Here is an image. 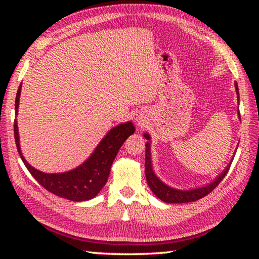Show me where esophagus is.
Segmentation results:
<instances>
[{
  "label": "esophagus",
  "instance_id": "1",
  "mask_svg": "<svg viewBox=\"0 0 259 259\" xmlns=\"http://www.w3.org/2000/svg\"><path fill=\"white\" fill-rule=\"evenodd\" d=\"M136 122H137V124H138V126H142V125H144V123H143V121H142V120H140V119H137V121H136Z\"/></svg>",
  "mask_w": 259,
  "mask_h": 259
}]
</instances>
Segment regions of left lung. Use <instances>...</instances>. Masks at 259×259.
<instances>
[{"mask_svg":"<svg viewBox=\"0 0 259 259\" xmlns=\"http://www.w3.org/2000/svg\"><path fill=\"white\" fill-rule=\"evenodd\" d=\"M235 91L236 95H238V100L239 98V88H238V83L235 82ZM239 117H240V112H238ZM147 140H150V135L145 134L144 135ZM146 154H145V175H146V179H147V184L152 192L159 198L160 200L163 201V202L166 203H186V202H193V201L200 200L201 198H203L207 194H209L210 192L213 191L216 188L219 183H221L224 177L226 176V174L229 172V169L231 166V163L226 166V169L223 171L219 176L214 179L212 183L208 184L203 187H199L195 188V190H188V191H181V190H176V188L169 187L168 185H165L164 183H162L159 178L155 176L154 171L152 169V161H151V144L147 143L146 144Z\"/></svg>","mask_w":259,"mask_h":259,"instance_id":"left-lung-1","label":"left lung"}]
</instances>
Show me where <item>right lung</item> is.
<instances>
[{
    "label": "right lung",
    "instance_id": "add662e5",
    "mask_svg": "<svg viewBox=\"0 0 259 259\" xmlns=\"http://www.w3.org/2000/svg\"><path fill=\"white\" fill-rule=\"evenodd\" d=\"M20 93L21 84L19 85L16 96V115L18 114ZM14 130L16 146L21 160L38 184L57 196L81 202V201L94 199L106 184L113 161L116 157L122 144L130 135L135 133V126L131 122H125V123H121L111 129L102 139L99 145L96 147L89 159L71 171L61 174H46L33 168L25 160L23 153L20 151L17 120H15Z\"/></svg>",
    "mask_w": 259,
    "mask_h": 259
}]
</instances>
